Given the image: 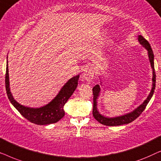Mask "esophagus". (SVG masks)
I'll use <instances>...</instances> for the list:
<instances>
[{"instance_id":"obj_1","label":"esophagus","mask_w":161,"mask_h":161,"mask_svg":"<svg viewBox=\"0 0 161 161\" xmlns=\"http://www.w3.org/2000/svg\"><path fill=\"white\" fill-rule=\"evenodd\" d=\"M94 71L91 67L86 66L83 69V77L85 80L88 81H91L94 78Z\"/></svg>"}]
</instances>
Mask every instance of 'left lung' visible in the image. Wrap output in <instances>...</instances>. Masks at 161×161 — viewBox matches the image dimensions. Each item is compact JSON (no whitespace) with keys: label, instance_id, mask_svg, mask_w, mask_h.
<instances>
[{"label":"left lung","instance_id":"left-lung-1","mask_svg":"<svg viewBox=\"0 0 161 161\" xmlns=\"http://www.w3.org/2000/svg\"><path fill=\"white\" fill-rule=\"evenodd\" d=\"M138 41L141 45H142L144 47L146 48V49L148 50V55H149V61H150L151 67L153 68V88H152V90L150 92V94L148 96V97L147 98V100L144 101V103H142V105H140L139 107H138L137 108L135 109V111H133L131 113L127 114L126 115L122 116H118V117L115 118H107L104 117V116L100 115L99 114V112L97 109V98L99 95V92L100 91V86L96 85L95 86L93 87L92 89V92H93V111H92V114H93V116L94 119L101 123L102 125H106V126H118V125H126L129 124L137 119L138 116H139L143 111H144V109L146 108L147 104L149 102V100H151L152 97H153L154 92H155V81H156V75H155V66H154V54L153 53V50H152L151 46L148 42V41L147 39H145L142 36L139 35L138 36Z\"/></svg>","mask_w":161,"mask_h":161}]
</instances>
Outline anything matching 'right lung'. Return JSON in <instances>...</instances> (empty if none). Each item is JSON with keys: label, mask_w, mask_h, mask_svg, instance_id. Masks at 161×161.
Here are the masks:
<instances>
[{"label": "right lung", "mask_w": 161, "mask_h": 161, "mask_svg": "<svg viewBox=\"0 0 161 161\" xmlns=\"http://www.w3.org/2000/svg\"><path fill=\"white\" fill-rule=\"evenodd\" d=\"M79 77L80 75L75 76L69 80L61 89L58 95L49 104L44 107L39 108H31L23 106L19 104L13 98L9 89L8 64H6L5 77L6 93H7V96L10 102L15 107V108L20 113L23 117H25L29 122L38 125L53 124V123L58 122L64 116V106L78 86Z\"/></svg>", "instance_id": "right-lung-1"}]
</instances>
